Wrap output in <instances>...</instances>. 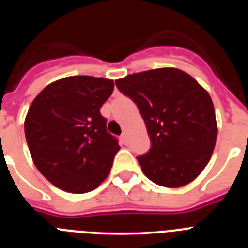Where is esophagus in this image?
I'll list each match as a JSON object with an SVG mask.
<instances>
[{
	"mask_svg": "<svg viewBox=\"0 0 248 248\" xmlns=\"http://www.w3.org/2000/svg\"><path fill=\"white\" fill-rule=\"evenodd\" d=\"M120 140H122V143L124 144V145H128V138H126L125 133H123V134L120 135Z\"/></svg>",
	"mask_w": 248,
	"mask_h": 248,
	"instance_id": "34e87169",
	"label": "esophagus"
}]
</instances>
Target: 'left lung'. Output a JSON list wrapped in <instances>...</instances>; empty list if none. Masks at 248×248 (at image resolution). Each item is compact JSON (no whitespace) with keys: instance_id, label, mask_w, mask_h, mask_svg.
<instances>
[{"instance_id":"left-lung-1","label":"left lung","mask_w":248,"mask_h":248,"mask_svg":"<svg viewBox=\"0 0 248 248\" xmlns=\"http://www.w3.org/2000/svg\"><path fill=\"white\" fill-rule=\"evenodd\" d=\"M137 104L150 137L137 157L148 179L166 187L191 183L209 163L217 125L209 93L185 72L159 68L115 80Z\"/></svg>"}]
</instances>
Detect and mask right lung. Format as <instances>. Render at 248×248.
Returning <instances> with one entry per match:
<instances>
[{
  "instance_id": "obj_1",
  "label": "right lung",
  "mask_w": 248,
  "mask_h": 248,
  "mask_svg": "<svg viewBox=\"0 0 248 248\" xmlns=\"http://www.w3.org/2000/svg\"><path fill=\"white\" fill-rule=\"evenodd\" d=\"M114 82L89 76L50 83L32 102L25 120L31 156L39 172L73 194L94 190L108 176L119 144L100 108Z\"/></svg>"
}]
</instances>
